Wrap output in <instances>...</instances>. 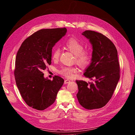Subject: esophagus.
I'll return each mask as SVG.
<instances>
[{"instance_id": "34e87169", "label": "esophagus", "mask_w": 135, "mask_h": 135, "mask_svg": "<svg viewBox=\"0 0 135 135\" xmlns=\"http://www.w3.org/2000/svg\"><path fill=\"white\" fill-rule=\"evenodd\" d=\"M70 81L69 80H65V81H64V83L65 84H67V83H69Z\"/></svg>"}]
</instances>
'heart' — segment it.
Returning a JSON list of instances; mask_svg holds the SVG:
<instances>
[{"mask_svg": "<svg viewBox=\"0 0 135 135\" xmlns=\"http://www.w3.org/2000/svg\"><path fill=\"white\" fill-rule=\"evenodd\" d=\"M65 47L75 55V62L81 67H86L91 63L92 55L88 51L84 50L83 44L76 38H70L64 43ZM61 54V51L58 48L52 50L51 57L53 61H57ZM77 72L76 68L72 66H63L58 70V73L67 78H71Z\"/></svg>", "mask_w": 135, "mask_h": 135, "instance_id": "1", "label": "heart"}]
</instances>
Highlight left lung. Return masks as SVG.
I'll use <instances>...</instances> for the list:
<instances>
[{
    "label": "left lung",
    "mask_w": 135,
    "mask_h": 135,
    "mask_svg": "<svg viewBox=\"0 0 135 135\" xmlns=\"http://www.w3.org/2000/svg\"><path fill=\"white\" fill-rule=\"evenodd\" d=\"M82 35L89 40L93 48L91 62L84 75L94 82L76 80L79 89L76 96L84 108L98 109L110 99L120 79L118 51L113 42L101 33L86 30Z\"/></svg>",
    "instance_id": "1"
}]
</instances>
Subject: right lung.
<instances>
[{"mask_svg": "<svg viewBox=\"0 0 135 135\" xmlns=\"http://www.w3.org/2000/svg\"><path fill=\"white\" fill-rule=\"evenodd\" d=\"M66 32V28L38 30L26 38L17 51L16 84L24 101L33 108L43 110L52 105L64 84L58 76L53 80L45 79L42 71L51 64L52 47Z\"/></svg>", "mask_w": 135, "mask_h": 135, "instance_id": "add662e5", "label": "right lung"}]
</instances>
